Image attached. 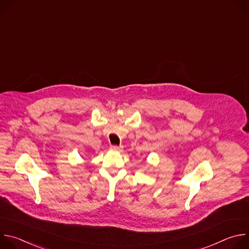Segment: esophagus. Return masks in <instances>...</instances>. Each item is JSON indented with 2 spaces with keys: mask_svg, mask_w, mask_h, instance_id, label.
<instances>
[{
  "mask_svg": "<svg viewBox=\"0 0 249 249\" xmlns=\"http://www.w3.org/2000/svg\"><path fill=\"white\" fill-rule=\"evenodd\" d=\"M110 149H111L112 151H116V152L121 151V147H118V146H111Z\"/></svg>",
  "mask_w": 249,
  "mask_h": 249,
  "instance_id": "34e87169",
  "label": "esophagus"
}]
</instances>
